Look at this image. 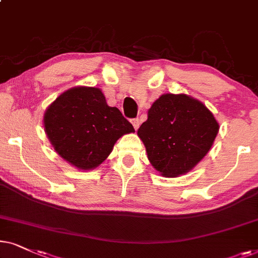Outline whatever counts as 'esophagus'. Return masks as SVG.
Instances as JSON below:
<instances>
[{
    "instance_id": "esophagus-1",
    "label": "esophagus",
    "mask_w": 258,
    "mask_h": 258,
    "mask_svg": "<svg viewBox=\"0 0 258 258\" xmlns=\"http://www.w3.org/2000/svg\"><path fill=\"white\" fill-rule=\"evenodd\" d=\"M131 122H132L133 127H135V130H138V128H139V126H140V121H139V119H138V118L132 119V120H131Z\"/></svg>"
}]
</instances>
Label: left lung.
Returning a JSON list of instances; mask_svg holds the SVG:
<instances>
[{
    "instance_id": "left-lung-1",
    "label": "left lung",
    "mask_w": 258,
    "mask_h": 258,
    "mask_svg": "<svg viewBox=\"0 0 258 258\" xmlns=\"http://www.w3.org/2000/svg\"><path fill=\"white\" fill-rule=\"evenodd\" d=\"M219 125L203 102L186 94H163L138 130L150 163L165 177L194 169L211 149Z\"/></svg>"
}]
</instances>
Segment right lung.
Returning <instances> with one entry per match:
<instances>
[{
    "label": "right lung",
    "mask_w": 258,
    "mask_h": 258,
    "mask_svg": "<svg viewBox=\"0 0 258 258\" xmlns=\"http://www.w3.org/2000/svg\"><path fill=\"white\" fill-rule=\"evenodd\" d=\"M54 150L79 170H93L112 152L116 140L135 132L132 123L106 102L101 89L74 87L51 102L43 116Z\"/></svg>",
    "instance_id": "add662e5"
}]
</instances>
